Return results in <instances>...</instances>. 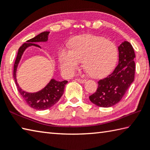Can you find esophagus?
Wrapping results in <instances>:
<instances>
[{"label":"esophagus","instance_id":"obj_1","mask_svg":"<svg viewBox=\"0 0 150 150\" xmlns=\"http://www.w3.org/2000/svg\"><path fill=\"white\" fill-rule=\"evenodd\" d=\"M76 80H77L78 82H79L81 83H85L86 81H87V80L86 79H77Z\"/></svg>","mask_w":150,"mask_h":150}]
</instances>
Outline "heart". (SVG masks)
Instances as JSON below:
<instances>
[{
    "label": "heart",
    "mask_w": 150,
    "mask_h": 150,
    "mask_svg": "<svg viewBox=\"0 0 150 150\" xmlns=\"http://www.w3.org/2000/svg\"><path fill=\"white\" fill-rule=\"evenodd\" d=\"M70 48L59 54L61 69L67 75H73L83 62V68L91 76L103 77L112 70L117 62L116 45L103 37L81 35L73 40Z\"/></svg>",
    "instance_id": "heart-1"
}]
</instances>
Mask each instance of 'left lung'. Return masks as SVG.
Wrapping results in <instances>:
<instances>
[{
	"instance_id": "left-lung-1",
	"label": "left lung",
	"mask_w": 150,
	"mask_h": 150,
	"mask_svg": "<svg viewBox=\"0 0 150 150\" xmlns=\"http://www.w3.org/2000/svg\"><path fill=\"white\" fill-rule=\"evenodd\" d=\"M119 61L112 73L98 81L96 92L89 96L93 104L100 107H110L120 102L134 80L135 58L132 45L124 42L118 47Z\"/></svg>"
}]
</instances>
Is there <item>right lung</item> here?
I'll use <instances>...</instances> for the list:
<instances>
[{
  "mask_svg": "<svg viewBox=\"0 0 150 150\" xmlns=\"http://www.w3.org/2000/svg\"><path fill=\"white\" fill-rule=\"evenodd\" d=\"M49 33V32H42L33 38L27 40L26 43L22 44L18 49L14 64L13 76L18 91L28 105L35 110H46L56 104L63 95L65 86L68 82L67 81H57L55 79H52L46 85V87H45L42 90L34 93H27L23 91L17 83L16 76V69L24 50L30 45H34V46L40 47L38 45L35 44V42H46Z\"/></svg>",
  "mask_w": 150,
  "mask_h": 150,
  "instance_id": "right-lung-1",
  "label": "right lung"
}]
</instances>
